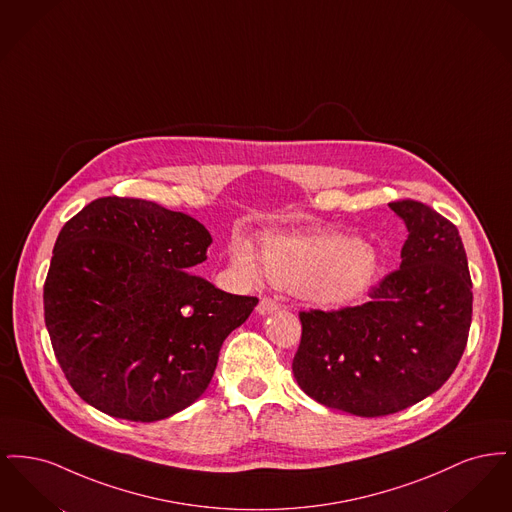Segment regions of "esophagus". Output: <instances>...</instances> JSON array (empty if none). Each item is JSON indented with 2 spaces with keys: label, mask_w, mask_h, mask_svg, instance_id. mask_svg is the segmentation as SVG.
Listing matches in <instances>:
<instances>
[{
  "label": "esophagus",
  "mask_w": 512,
  "mask_h": 512,
  "mask_svg": "<svg viewBox=\"0 0 512 512\" xmlns=\"http://www.w3.org/2000/svg\"><path fill=\"white\" fill-rule=\"evenodd\" d=\"M278 309V303L276 301H272V299H268V297H263L261 301H259V305H257V313L259 315H270V313H274Z\"/></svg>",
  "instance_id": "esophagus-1"
}]
</instances>
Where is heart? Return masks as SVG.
Masks as SVG:
<instances>
[{"label": "heart", "instance_id": "b5f03b06", "mask_svg": "<svg viewBox=\"0 0 512 512\" xmlns=\"http://www.w3.org/2000/svg\"><path fill=\"white\" fill-rule=\"evenodd\" d=\"M230 263L251 284L268 278L309 305L340 309L372 288L380 257L368 242L317 228L268 236L261 251L251 240L236 238L230 244Z\"/></svg>", "mask_w": 512, "mask_h": 512}]
</instances>
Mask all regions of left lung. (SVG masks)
I'll return each mask as SVG.
<instances>
[{
	"label": "left lung",
	"instance_id": "8db88e82",
	"mask_svg": "<svg viewBox=\"0 0 512 512\" xmlns=\"http://www.w3.org/2000/svg\"><path fill=\"white\" fill-rule=\"evenodd\" d=\"M401 265L361 307L299 313L292 370L320 405L357 416L403 411L438 391L463 357L472 320V280L453 222L403 199Z\"/></svg>",
	"mask_w": 512,
	"mask_h": 512
}]
</instances>
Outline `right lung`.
I'll return each mask as SVG.
<instances>
[{
	"label": "right lung",
	"mask_w": 512,
	"mask_h": 512,
	"mask_svg": "<svg viewBox=\"0 0 512 512\" xmlns=\"http://www.w3.org/2000/svg\"><path fill=\"white\" fill-rule=\"evenodd\" d=\"M211 244L190 215L115 195L63 226L44 315L55 357L88 405L155 422L205 393L222 341L259 303L190 272Z\"/></svg>",
	"instance_id": "right-lung-1"
}]
</instances>
